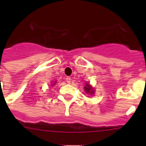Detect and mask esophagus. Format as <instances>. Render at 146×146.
I'll list each match as a JSON object with an SVG mask.
<instances>
[{
    "label": "esophagus",
    "instance_id": "34e87169",
    "mask_svg": "<svg viewBox=\"0 0 146 146\" xmlns=\"http://www.w3.org/2000/svg\"><path fill=\"white\" fill-rule=\"evenodd\" d=\"M66 81L68 83H70V82H71V78H70V77H67L66 79Z\"/></svg>",
    "mask_w": 146,
    "mask_h": 146
}]
</instances>
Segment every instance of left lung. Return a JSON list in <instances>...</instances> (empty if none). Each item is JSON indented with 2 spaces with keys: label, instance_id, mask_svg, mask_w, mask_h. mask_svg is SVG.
Returning a JSON list of instances; mask_svg holds the SVG:
<instances>
[{
  "label": "left lung",
  "instance_id": "obj_1",
  "mask_svg": "<svg viewBox=\"0 0 146 146\" xmlns=\"http://www.w3.org/2000/svg\"><path fill=\"white\" fill-rule=\"evenodd\" d=\"M85 91H86L87 94H94V90L93 89V88L91 87V85H89L88 83L86 84V86L84 87Z\"/></svg>",
  "mask_w": 146,
  "mask_h": 146
}]
</instances>
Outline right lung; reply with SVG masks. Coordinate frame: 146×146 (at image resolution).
Returning a JSON list of instances; mask_svg holds the SVG:
<instances>
[{
  "label": "right lung",
  "instance_id": "add662e5",
  "mask_svg": "<svg viewBox=\"0 0 146 146\" xmlns=\"http://www.w3.org/2000/svg\"><path fill=\"white\" fill-rule=\"evenodd\" d=\"M55 82H54V83H53V85H54V84H55ZM53 85H52V86H53Z\"/></svg>",
  "mask_w": 146,
  "mask_h": 146
}]
</instances>
